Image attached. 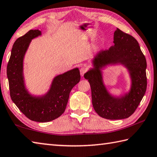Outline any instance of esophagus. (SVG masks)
Instances as JSON below:
<instances>
[{
    "mask_svg": "<svg viewBox=\"0 0 157 157\" xmlns=\"http://www.w3.org/2000/svg\"><path fill=\"white\" fill-rule=\"evenodd\" d=\"M80 75H82V76H83L84 75V73L86 72V69L85 68V67H82V68L80 69Z\"/></svg>",
    "mask_w": 157,
    "mask_h": 157,
    "instance_id": "1",
    "label": "esophagus"
}]
</instances>
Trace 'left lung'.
Listing matches in <instances>:
<instances>
[{
  "mask_svg": "<svg viewBox=\"0 0 157 157\" xmlns=\"http://www.w3.org/2000/svg\"><path fill=\"white\" fill-rule=\"evenodd\" d=\"M113 45L101 50L94 56L93 68L84 74L90 83L93 105L98 115L109 120L127 118L142 101L147 87L146 60L139 44L133 36L117 29L113 34ZM122 64L128 69L131 88L120 97L110 94L104 84L101 71L108 65Z\"/></svg>",
  "mask_w": 157,
  "mask_h": 157,
  "instance_id": "8db88e82",
  "label": "left lung"
}]
</instances>
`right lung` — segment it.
I'll return each instance as SVG.
<instances>
[{"instance_id": "1", "label": "right lung", "mask_w": 157, "mask_h": 157, "mask_svg": "<svg viewBox=\"0 0 157 157\" xmlns=\"http://www.w3.org/2000/svg\"><path fill=\"white\" fill-rule=\"evenodd\" d=\"M41 35L39 30H30L15 41L7 67L11 100L28 118L39 122H50L63 114L70 92L80 80L78 68L55 77L48 93L32 95L26 88L24 58L32 39Z\"/></svg>"}]
</instances>
